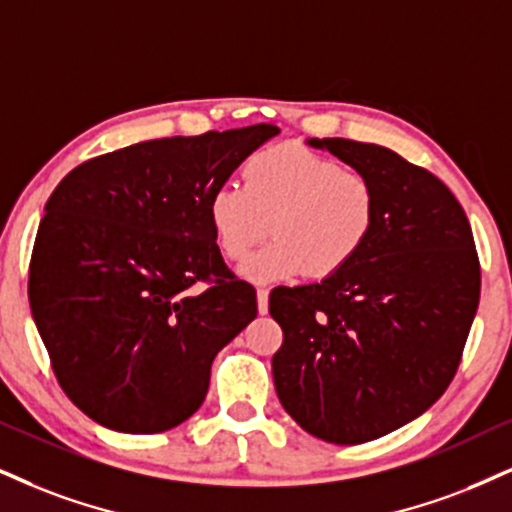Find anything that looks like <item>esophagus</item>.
Wrapping results in <instances>:
<instances>
[{
  "mask_svg": "<svg viewBox=\"0 0 512 512\" xmlns=\"http://www.w3.org/2000/svg\"><path fill=\"white\" fill-rule=\"evenodd\" d=\"M256 304H258V313H261V315L268 313V289H258Z\"/></svg>",
  "mask_w": 512,
  "mask_h": 512,
  "instance_id": "esophagus-1",
  "label": "esophagus"
}]
</instances>
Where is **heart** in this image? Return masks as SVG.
<instances>
[{"label":"heart","mask_w":512,"mask_h":512,"mask_svg":"<svg viewBox=\"0 0 512 512\" xmlns=\"http://www.w3.org/2000/svg\"><path fill=\"white\" fill-rule=\"evenodd\" d=\"M218 249L244 261L270 232L275 239L242 266L251 282L308 273L334 275L368 242L377 218L372 182L311 149L282 144L244 166V187L218 185L206 204Z\"/></svg>","instance_id":"b5f03b06"}]
</instances>
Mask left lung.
I'll use <instances>...</instances> for the list:
<instances>
[{"label":"left lung","instance_id":"left-lung-1","mask_svg":"<svg viewBox=\"0 0 512 512\" xmlns=\"http://www.w3.org/2000/svg\"><path fill=\"white\" fill-rule=\"evenodd\" d=\"M308 147L372 182L377 218L339 273L270 292L285 334L275 391L308 434L363 444L425 413L456 375L479 304L475 239L451 189L396 151L342 137Z\"/></svg>","mask_w":512,"mask_h":512}]
</instances>
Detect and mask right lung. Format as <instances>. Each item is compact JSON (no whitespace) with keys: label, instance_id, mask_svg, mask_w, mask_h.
Masks as SVG:
<instances>
[{"label":"right lung","instance_id":"1","mask_svg":"<svg viewBox=\"0 0 512 512\" xmlns=\"http://www.w3.org/2000/svg\"><path fill=\"white\" fill-rule=\"evenodd\" d=\"M275 125L166 137L80 163L44 206L28 299L56 380L125 434L199 410L211 363L256 318V289L225 266L206 204ZM208 281L201 295L189 293Z\"/></svg>","mask_w":512,"mask_h":512}]
</instances>
